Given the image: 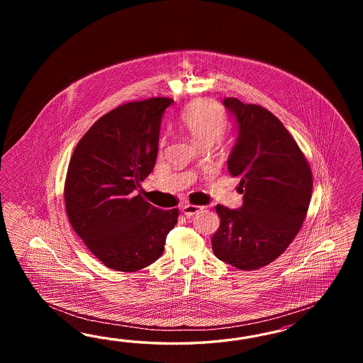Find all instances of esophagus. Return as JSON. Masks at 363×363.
Listing matches in <instances>:
<instances>
[{
  "label": "esophagus",
  "instance_id": "obj_1",
  "mask_svg": "<svg viewBox=\"0 0 363 363\" xmlns=\"http://www.w3.org/2000/svg\"><path fill=\"white\" fill-rule=\"evenodd\" d=\"M203 209L202 206H198V205H185L182 208V213L186 216V217H191L194 214H197L198 211Z\"/></svg>",
  "mask_w": 363,
  "mask_h": 363
}]
</instances>
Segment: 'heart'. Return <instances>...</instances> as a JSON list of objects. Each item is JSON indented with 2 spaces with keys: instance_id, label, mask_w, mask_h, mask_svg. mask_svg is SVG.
<instances>
[{
  "instance_id": "obj_1",
  "label": "heart",
  "mask_w": 363,
  "mask_h": 363,
  "mask_svg": "<svg viewBox=\"0 0 363 363\" xmlns=\"http://www.w3.org/2000/svg\"><path fill=\"white\" fill-rule=\"evenodd\" d=\"M179 125L185 132L202 146H210L220 140V135L228 125L226 111L211 99H201L182 111ZM165 141L160 143L162 150Z\"/></svg>"
}]
</instances>
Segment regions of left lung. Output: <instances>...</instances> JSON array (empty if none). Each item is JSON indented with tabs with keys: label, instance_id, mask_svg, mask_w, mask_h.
<instances>
[{
	"label": "left lung",
	"instance_id": "8db88e82",
	"mask_svg": "<svg viewBox=\"0 0 363 363\" xmlns=\"http://www.w3.org/2000/svg\"><path fill=\"white\" fill-rule=\"evenodd\" d=\"M238 138L228 170L241 177L243 205H217L220 225L211 238L220 261L241 270L272 264L294 241L306 218L313 174L291 134L273 113L240 99H223Z\"/></svg>",
	"mask_w": 363,
	"mask_h": 363
}]
</instances>
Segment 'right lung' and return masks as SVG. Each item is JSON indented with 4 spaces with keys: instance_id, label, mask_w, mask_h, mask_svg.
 Here are the masks:
<instances>
[{
    "instance_id": "add662e5",
    "label": "right lung",
    "mask_w": 363,
    "mask_h": 363,
    "mask_svg": "<svg viewBox=\"0 0 363 363\" xmlns=\"http://www.w3.org/2000/svg\"><path fill=\"white\" fill-rule=\"evenodd\" d=\"M172 104L153 97L110 110L78 141L69 162V222L89 250L117 272L155 262L178 220V209H158L135 194L155 165L160 126Z\"/></svg>"
}]
</instances>
